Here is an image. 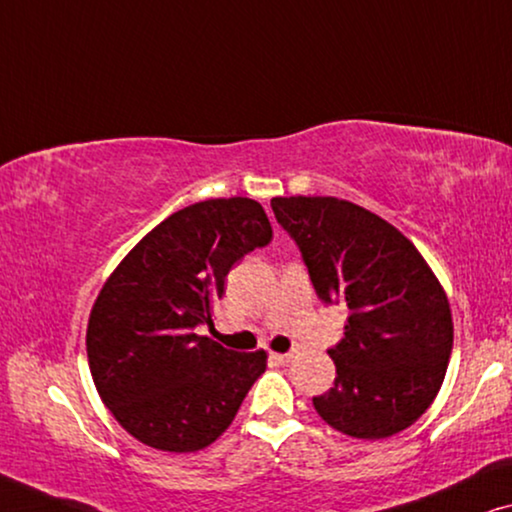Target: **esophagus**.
<instances>
[{
    "label": "esophagus",
    "instance_id": "esophagus-1",
    "mask_svg": "<svg viewBox=\"0 0 512 512\" xmlns=\"http://www.w3.org/2000/svg\"><path fill=\"white\" fill-rule=\"evenodd\" d=\"M271 359H273V362H278V364H290L292 362V359H294V355H292V352H285V355H280V352H273V355H271Z\"/></svg>",
    "mask_w": 512,
    "mask_h": 512
}]
</instances>
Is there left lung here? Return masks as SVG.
<instances>
[{
	"label": "left lung",
	"mask_w": 512,
	"mask_h": 512,
	"mask_svg": "<svg viewBox=\"0 0 512 512\" xmlns=\"http://www.w3.org/2000/svg\"><path fill=\"white\" fill-rule=\"evenodd\" d=\"M325 304L348 306L329 357L336 380L313 406L352 438L394 436L441 390L452 352L445 290L417 248L376 213L336 197H273Z\"/></svg>",
	"instance_id": "obj_1"
}]
</instances>
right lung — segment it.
Masks as SVG:
<instances>
[{"mask_svg": "<svg viewBox=\"0 0 512 512\" xmlns=\"http://www.w3.org/2000/svg\"><path fill=\"white\" fill-rule=\"evenodd\" d=\"M271 234L255 199L199 201L143 236L104 283L85 334L90 373L136 441L197 452L232 424L266 352L227 350L197 327H213L229 269Z\"/></svg>", "mask_w": 512, "mask_h": 512, "instance_id": "add662e5", "label": "right lung"}]
</instances>
